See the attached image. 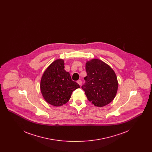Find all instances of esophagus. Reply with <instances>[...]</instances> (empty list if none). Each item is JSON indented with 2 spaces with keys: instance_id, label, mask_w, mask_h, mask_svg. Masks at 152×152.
Returning a JSON list of instances; mask_svg holds the SVG:
<instances>
[{
  "instance_id": "34e87169",
  "label": "esophagus",
  "mask_w": 152,
  "mask_h": 152,
  "mask_svg": "<svg viewBox=\"0 0 152 152\" xmlns=\"http://www.w3.org/2000/svg\"><path fill=\"white\" fill-rule=\"evenodd\" d=\"M77 82V83L79 84L80 86H81V84H82V81H81V80H79Z\"/></svg>"
}]
</instances>
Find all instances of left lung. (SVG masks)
<instances>
[{
    "label": "left lung",
    "instance_id": "obj_1",
    "mask_svg": "<svg viewBox=\"0 0 152 152\" xmlns=\"http://www.w3.org/2000/svg\"><path fill=\"white\" fill-rule=\"evenodd\" d=\"M87 76L81 87L87 99L94 106L102 107L113 101L118 89L116 73L112 68L99 59L86 63Z\"/></svg>",
    "mask_w": 152,
    "mask_h": 152
}]
</instances>
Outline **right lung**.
Instances as JSON below:
<instances>
[{"label": "right lung", "mask_w": 152, "mask_h": 152, "mask_svg": "<svg viewBox=\"0 0 152 152\" xmlns=\"http://www.w3.org/2000/svg\"><path fill=\"white\" fill-rule=\"evenodd\" d=\"M80 86L71 79L69 73L64 69V62L58 59L44 71L40 81V90L44 99L55 107L66 104L73 91Z\"/></svg>", "instance_id": "right-lung-1"}]
</instances>
